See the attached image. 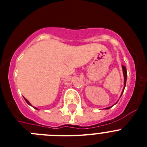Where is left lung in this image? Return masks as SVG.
<instances>
[{
	"label": "left lung",
	"mask_w": 147,
	"mask_h": 147,
	"mask_svg": "<svg viewBox=\"0 0 147 147\" xmlns=\"http://www.w3.org/2000/svg\"><path fill=\"white\" fill-rule=\"evenodd\" d=\"M122 71H123V74H124V88H123V90H122V92H121V96L122 93H124V88H125V87H126V82H127V68H126L125 66L122 65ZM118 102H119V101H118ZM117 102H116V103H115V105H116V104H117ZM113 106H110V107H107V108H105V109H106V110H108V109L111 108V107H112Z\"/></svg>",
	"instance_id": "obj_1"
}]
</instances>
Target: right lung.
<instances>
[{"label":"right lung","mask_w":147,"mask_h":147,"mask_svg":"<svg viewBox=\"0 0 147 147\" xmlns=\"http://www.w3.org/2000/svg\"><path fill=\"white\" fill-rule=\"evenodd\" d=\"M24 99H25V101H26V102H27V104H28V105H30V106H32V105H31V104H30V102H28V100H27L26 99V98H24ZM34 107V109H36V110H38V109H37V107Z\"/></svg>","instance_id":"add662e5"}]
</instances>
